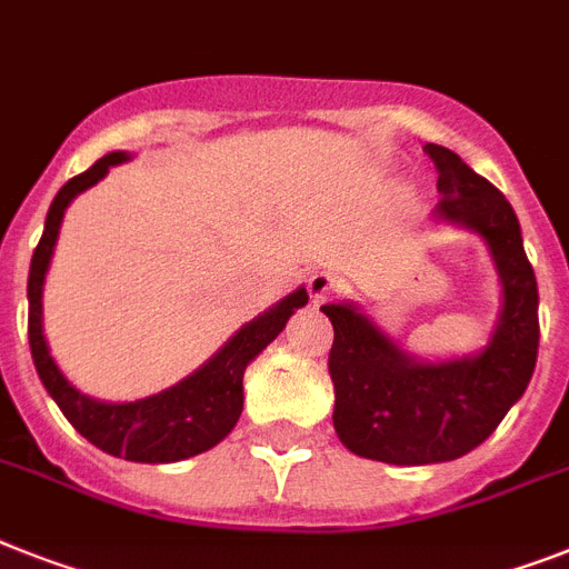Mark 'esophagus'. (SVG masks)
<instances>
[{
    "instance_id": "esophagus-1",
    "label": "esophagus",
    "mask_w": 569,
    "mask_h": 569,
    "mask_svg": "<svg viewBox=\"0 0 569 569\" xmlns=\"http://www.w3.org/2000/svg\"><path fill=\"white\" fill-rule=\"evenodd\" d=\"M340 290V279L335 273H313L308 279V296H311V302H326L331 296Z\"/></svg>"
}]
</instances>
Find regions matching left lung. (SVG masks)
<instances>
[{
	"label": "left lung",
	"instance_id": "left-lung-1",
	"mask_svg": "<svg viewBox=\"0 0 569 569\" xmlns=\"http://www.w3.org/2000/svg\"><path fill=\"white\" fill-rule=\"evenodd\" d=\"M427 153L442 197L433 218L486 241L500 281V311L482 349L425 360L355 299L319 308L335 326L328 372L337 436L351 453L389 465L450 462L486 442L527 392L538 360V281L518 214L453 150L427 144Z\"/></svg>",
	"mask_w": 569,
	"mask_h": 569
}]
</instances>
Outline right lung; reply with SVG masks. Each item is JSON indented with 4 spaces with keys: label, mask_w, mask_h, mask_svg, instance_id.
I'll use <instances>...</instances> for the list:
<instances>
[{
    "label": "right lung",
    "mask_w": 569,
    "mask_h": 569,
    "mask_svg": "<svg viewBox=\"0 0 569 569\" xmlns=\"http://www.w3.org/2000/svg\"><path fill=\"white\" fill-rule=\"evenodd\" d=\"M130 159L133 153L112 150L98 159L96 166L72 177L51 200L42 238L28 270V342H31V358H34L42 387L87 442L110 457L130 459V462H182L197 453H206L232 433L243 410L247 366L284 331L288 319L308 305V293L305 288H296L293 293L281 296L267 311L243 322L203 366H197L194 372L162 392L136 398V401H101L81 392L66 378L58 360L51 358L49 340L42 331V288H46V273H49L69 203L104 180L112 166H121Z\"/></svg>",
    "instance_id": "1"
}]
</instances>
